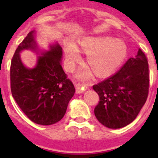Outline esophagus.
<instances>
[{
    "mask_svg": "<svg viewBox=\"0 0 158 158\" xmlns=\"http://www.w3.org/2000/svg\"><path fill=\"white\" fill-rule=\"evenodd\" d=\"M88 89V86L87 85H84V84L81 83H77L76 85V93H83L85 90Z\"/></svg>",
    "mask_w": 158,
    "mask_h": 158,
    "instance_id": "1",
    "label": "esophagus"
}]
</instances>
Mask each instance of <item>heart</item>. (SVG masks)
<instances>
[{
    "instance_id": "b5f03b06",
    "label": "heart",
    "mask_w": 158,
    "mask_h": 158,
    "mask_svg": "<svg viewBox=\"0 0 158 158\" xmlns=\"http://www.w3.org/2000/svg\"><path fill=\"white\" fill-rule=\"evenodd\" d=\"M77 50L87 54L85 64L98 77L111 74L122 63L127 52L123 42L107 36L84 38L75 45L66 43L64 51L69 69L80 58Z\"/></svg>"
}]
</instances>
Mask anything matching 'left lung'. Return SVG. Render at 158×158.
<instances>
[{
    "mask_svg": "<svg viewBox=\"0 0 158 158\" xmlns=\"http://www.w3.org/2000/svg\"><path fill=\"white\" fill-rule=\"evenodd\" d=\"M100 101L94 109L99 122L111 129L133 122L146 103L150 88L147 58L139 49L116 73L93 86Z\"/></svg>",
    "mask_w": 158,
    "mask_h": 158,
    "instance_id": "obj_1",
    "label": "left lung"
}]
</instances>
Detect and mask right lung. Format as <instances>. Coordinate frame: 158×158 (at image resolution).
<instances>
[{"label": "right lung", "mask_w": 158, "mask_h": 158, "mask_svg": "<svg viewBox=\"0 0 158 158\" xmlns=\"http://www.w3.org/2000/svg\"><path fill=\"white\" fill-rule=\"evenodd\" d=\"M35 31L29 32L19 43L10 66L11 92L14 100L27 118L40 125H51L65 115L75 93L61 65L62 49L56 43L38 58L35 67L28 69L22 63L23 50H37Z\"/></svg>", "instance_id": "1"}]
</instances>
